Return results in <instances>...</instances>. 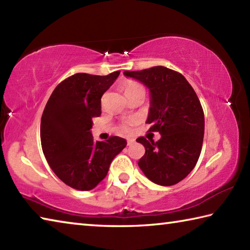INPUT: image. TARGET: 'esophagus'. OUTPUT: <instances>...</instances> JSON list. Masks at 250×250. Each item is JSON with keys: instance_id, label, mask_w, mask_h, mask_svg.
<instances>
[{"instance_id": "obj_1", "label": "esophagus", "mask_w": 250, "mask_h": 250, "mask_svg": "<svg viewBox=\"0 0 250 250\" xmlns=\"http://www.w3.org/2000/svg\"><path fill=\"white\" fill-rule=\"evenodd\" d=\"M126 142H128V146L133 145V143H134V139H128V140H126Z\"/></svg>"}]
</instances>
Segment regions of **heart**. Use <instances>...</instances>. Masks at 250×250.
Wrapping results in <instances>:
<instances>
[{
    "label": "heart",
    "instance_id": "b5f03b06",
    "mask_svg": "<svg viewBox=\"0 0 250 250\" xmlns=\"http://www.w3.org/2000/svg\"><path fill=\"white\" fill-rule=\"evenodd\" d=\"M137 87H141V86H139V84L135 83H126L125 86V90L133 89V88H137ZM129 131H130V126H129L128 122H126V124L122 125L120 128H119V132L120 133L125 134V133H129Z\"/></svg>",
    "mask_w": 250,
    "mask_h": 250
}]
</instances>
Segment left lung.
I'll use <instances>...</instances> for the list:
<instances>
[{"label": "left lung", "mask_w": 250, "mask_h": 250, "mask_svg": "<svg viewBox=\"0 0 250 250\" xmlns=\"http://www.w3.org/2000/svg\"><path fill=\"white\" fill-rule=\"evenodd\" d=\"M124 75L149 89L146 124L161 134L159 141L140 137L146 153L138 166L153 183L171 186L189 174L200 158L204 138V112L195 91L183 75L163 66Z\"/></svg>", "instance_id": "1"}]
</instances>
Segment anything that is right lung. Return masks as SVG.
<instances>
[{
	"mask_svg": "<svg viewBox=\"0 0 250 250\" xmlns=\"http://www.w3.org/2000/svg\"><path fill=\"white\" fill-rule=\"evenodd\" d=\"M119 74H75L55 88L46 104L41 121L42 149L55 174L75 189L95 188L126 146L120 137L95 141L90 131L92 118L101 115V97Z\"/></svg>",
	"mask_w": 250,
	"mask_h": 250,
	"instance_id": "1",
	"label": "right lung"
}]
</instances>
